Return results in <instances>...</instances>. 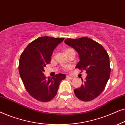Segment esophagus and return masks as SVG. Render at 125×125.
I'll use <instances>...</instances> for the list:
<instances>
[{
    "mask_svg": "<svg viewBox=\"0 0 125 125\" xmlns=\"http://www.w3.org/2000/svg\"><path fill=\"white\" fill-rule=\"evenodd\" d=\"M66 78H69V79H70V80H73V77H71V76H66Z\"/></svg>",
    "mask_w": 125,
    "mask_h": 125,
    "instance_id": "esophagus-1",
    "label": "esophagus"
}]
</instances>
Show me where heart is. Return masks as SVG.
Here are the masks:
<instances>
[{
	"mask_svg": "<svg viewBox=\"0 0 125 125\" xmlns=\"http://www.w3.org/2000/svg\"><path fill=\"white\" fill-rule=\"evenodd\" d=\"M69 49H70V48L66 49V50H65V52H66V51H68V50H69ZM66 68H69V66H68V67H66Z\"/></svg>",
	"mask_w": 125,
	"mask_h": 125,
	"instance_id": "1",
	"label": "heart"
}]
</instances>
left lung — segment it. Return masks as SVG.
Listing matches in <instances>:
<instances>
[{
    "instance_id": "1",
    "label": "left lung",
    "mask_w": 125,
    "mask_h": 125,
    "mask_svg": "<svg viewBox=\"0 0 125 125\" xmlns=\"http://www.w3.org/2000/svg\"><path fill=\"white\" fill-rule=\"evenodd\" d=\"M64 42L79 55L76 68L85 70L88 74L81 87L74 90L75 95L83 101L94 100L103 92L110 77L108 54L101 44L86 37L67 39Z\"/></svg>"
}]
</instances>
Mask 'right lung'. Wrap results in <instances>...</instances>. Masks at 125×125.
I'll use <instances>...</instances> for the list:
<instances>
[{"label":"right lung","mask_w":125,"mask_h":125,"mask_svg":"<svg viewBox=\"0 0 125 125\" xmlns=\"http://www.w3.org/2000/svg\"><path fill=\"white\" fill-rule=\"evenodd\" d=\"M64 38L40 37L28 45L19 60V71L28 93L36 100L48 102L56 96L61 81L66 75L59 73L48 78L44 67L50 62L53 51Z\"/></svg>","instance_id":"right-lung-1"}]
</instances>
